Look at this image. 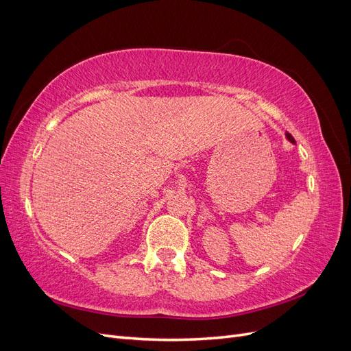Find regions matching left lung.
Here are the masks:
<instances>
[{"label": "left lung", "mask_w": 351, "mask_h": 351, "mask_svg": "<svg viewBox=\"0 0 351 351\" xmlns=\"http://www.w3.org/2000/svg\"><path fill=\"white\" fill-rule=\"evenodd\" d=\"M285 137H287V139H289V141H290L291 143H295V141L293 139V136H291V134H290L289 132H287V133H285Z\"/></svg>", "instance_id": "1"}]
</instances>
